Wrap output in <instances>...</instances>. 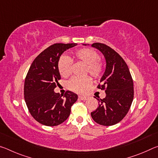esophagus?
I'll list each match as a JSON object with an SVG mask.
<instances>
[{"label":"esophagus","mask_w":158,"mask_h":158,"mask_svg":"<svg viewBox=\"0 0 158 158\" xmlns=\"http://www.w3.org/2000/svg\"><path fill=\"white\" fill-rule=\"evenodd\" d=\"M79 98L80 99V100H84V101H85V100H87V97H85V96H81V95H79Z\"/></svg>","instance_id":"34e87169"}]
</instances>
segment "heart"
Masks as SVG:
<instances>
[{
    "label": "heart",
    "instance_id": "1",
    "mask_svg": "<svg viewBox=\"0 0 158 158\" xmlns=\"http://www.w3.org/2000/svg\"><path fill=\"white\" fill-rule=\"evenodd\" d=\"M73 58L76 60L86 65L85 73H89L93 78L99 79L102 75L104 65L99 58L98 53L89 48H82L73 53ZM58 69L63 77H69L72 73V63L68 57L62 56L58 63ZM92 84V79L89 77H74L69 81V88L73 91L83 93L86 91L88 88Z\"/></svg>",
    "mask_w": 158,
    "mask_h": 158
}]
</instances>
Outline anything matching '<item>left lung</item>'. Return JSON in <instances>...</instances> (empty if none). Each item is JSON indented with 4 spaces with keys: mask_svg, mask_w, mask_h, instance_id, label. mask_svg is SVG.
I'll return each instance as SVG.
<instances>
[{
    "mask_svg": "<svg viewBox=\"0 0 158 158\" xmlns=\"http://www.w3.org/2000/svg\"><path fill=\"white\" fill-rule=\"evenodd\" d=\"M91 46L102 53L106 64L98 86L105 90L106 97H95L99 101L98 107L90 114L97 123L110 126L121 121L129 111L134 98L133 80L126 63L113 49L99 42Z\"/></svg>",
    "mask_w": 158,
    "mask_h": 158,
    "instance_id": "obj_1",
    "label": "left lung"
}]
</instances>
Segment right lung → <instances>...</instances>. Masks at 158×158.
<instances>
[{"label": "right lung", "mask_w": 158, "mask_h": 158, "mask_svg": "<svg viewBox=\"0 0 158 158\" xmlns=\"http://www.w3.org/2000/svg\"><path fill=\"white\" fill-rule=\"evenodd\" d=\"M76 43L51 45L35 58L24 82V99L28 111L36 121L47 126H56L69 117L71 106L78 99L68 90L64 95L54 92L60 79L58 63L60 56Z\"/></svg>", "instance_id": "right-lung-1"}]
</instances>
